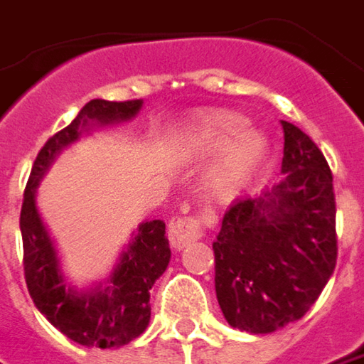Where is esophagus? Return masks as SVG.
Wrapping results in <instances>:
<instances>
[{
    "instance_id": "obj_1",
    "label": "esophagus",
    "mask_w": 364,
    "mask_h": 364,
    "mask_svg": "<svg viewBox=\"0 0 364 364\" xmlns=\"http://www.w3.org/2000/svg\"><path fill=\"white\" fill-rule=\"evenodd\" d=\"M206 216L204 214H192V216H174L168 222V240L174 250H182L190 242L198 240L204 234Z\"/></svg>"
}]
</instances>
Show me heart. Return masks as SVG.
<instances>
[{
    "mask_svg": "<svg viewBox=\"0 0 364 364\" xmlns=\"http://www.w3.org/2000/svg\"><path fill=\"white\" fill-rule=\"evenodd\" d=\"M245 119L234 114H218L204 119L196 130V146L204 152H220L236 135L239 138L228 148L220 166L216 168L212 184L218 194H232L246 182L267 154V140L262 134L246 130L240 134Z\"/></svg>",
    "mask_w": 364,
    "mask_h": 364,
    "instance_id": "heart-1",
    "label": "heart"
}]
</instances>
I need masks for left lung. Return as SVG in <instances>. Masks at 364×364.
<instances>
[{
    "instance_id": "8db88e82",
    "label": "left lung",
    "mask_w": 364,
    "mask_h": 364,
    "mask_svg": "<svg viewBox=\"0 0 364 364\" xmlns=\"http://www.w3.org/2000/svg\"><path fill=\"white\" fill-rule=\"evenodd\" d=\"M284 132L282 180L260 196L236 198L214 240V284L230 326L274 333L302 318L336 264L333 172L294 124Z\"/></svg>"
}]
</instances>
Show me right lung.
<instances>
[{"label":"right lung","mask_w":364,"mask_h":364,"mask_svg":"<svg viewBox=\"0 0 364 364\" xmlns=\"http://www.w3.org/2000/svg\"><path fill=\"white\" fill-rule=\"evenodd\" d=\"M140 108L142 100L87 102L70 126L43 144L23 192L19 228L29 296L60 333L84 347H122L146 331L150 323V289L170 262L166 224L162 220L142 222L130 246L119 256L118 267L106 280L108 287L77 292L63 280L55 246L36 206V188L53 158L68 144L75 142L82 132L90 130L92 124L124 122L134 118Z\"/></svg>","instance_id":"add662e5"}]
</instances>
